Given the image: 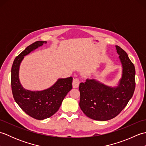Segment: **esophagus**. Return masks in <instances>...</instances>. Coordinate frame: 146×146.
<instances>
[{
  "instance_id": "obj_1",
  "label": "esophagus",
  "mask_w": 146,
  "mask_h": 146,
  "mask_svg": "<svg viewBox=\"0 0 146 146\" xmlns=\"http://www.w3.org/2000/svg\"><path fill=\"white\" fill-rule=\"evenodd\" d=\"M80 84V80L78 78H74L73 81V87L78 88Z\"/></svg>"
}]
</instances>
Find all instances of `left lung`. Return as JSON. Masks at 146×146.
Segmentation results:
<instances>
[{
	"label": "left lung",
	"instance_id": "8db88e82",
	"mask_svg": "<svg viewBox=\"0 0 146 146\" xmlns=\"http://www.w3.org/2000/svg\"><path fill=\"white\" fill-rule=\"evenodd\" d=\"M122 64V77L119 86L111 88L95 80L80 83V107L88 117L105 121L118 115L127 105L135 88V70L127 52L116 46Z\"/></svg>",
	"mask_w": 146,
	"mask_h": 146
}]
</instances>
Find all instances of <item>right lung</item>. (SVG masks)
I'll return each mask as SVG.
<instances>
[{
    "mask_svg": "<svg viewBox=\"0 0 146 146\" xmlns=\"http://www.w3.org/2000/svg\"><path fill=\"white\" fill-rule=\"evenodd\" d=\"M46 41H36L28 46L15 58L11 69V88L15 102L21 109L34 119L43 120L51 117L60 108L67 94L72 89V77L60 78L51 87L42 91L24 89L19 79L20 63L24 56L41 46Z\"/></svg>",
    "mask_w": 146,
    "mask_h": 146,
    "instance_id": "1",
    "label": "right lung"
}]
</instances>
